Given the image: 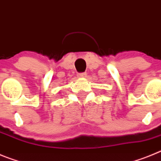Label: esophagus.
Returning a JSON list of instances; mask_svg holds the SVG:
<instances>
[{
    "label": "esophagus",
    "mask_w": 161,
    "mask_h": 161,
    "mask_svg": "<svg viewBox=\"0 0 161 161\" xmlns=\"http://www.w3.org/2000/svg\"><path fill=\"white\" fill-rule=\"evenodd\" d=\"M78 76H79V77H85V76H86V72H82V73H80Z\"/></svg>",
    "instance_id": "1"
}]
</instances>
